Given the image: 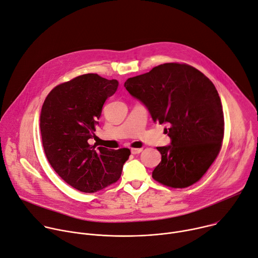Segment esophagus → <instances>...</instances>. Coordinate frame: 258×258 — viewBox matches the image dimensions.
Wrapping results in <instances>:
<instances>
[{
	"label": "esophagus",
	"mask_w": 258,
	"mask_h": 258,
	"mask_svg": "<svg viewBox=\"0 0 258 258\" xmlns=\"http://www.w3.org/2000/svg\"><path fill=\"white\" fill-rule=\"evenodd\" d=\"M141 152H142V149H131V154H133V155L140 154Z\"/></svg>",
	"instance_id": "1"
}]
</instances>
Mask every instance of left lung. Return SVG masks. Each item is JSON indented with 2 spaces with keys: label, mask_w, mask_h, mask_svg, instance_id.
<instances>
[{
  "label": "left lung",
  "mask_w": 258,
  "mask_h": 258,
  "mask_svg": "<svg viewBox=\"0 0 258 258\" xmlns=\"http://www.w3.org/2000/svg\"><path fill=\"white\" fill-rule=\"evenodd\" d=\"M124 87L146 105L155 123L167 124L170 146L159 147L160 164L153 178L174 188L201 178L221 149L224 119L213 83L197 69L164 63L129 78Z\"/></svg>",
  "instance_id": "left-lung-1"
}]
</instances>
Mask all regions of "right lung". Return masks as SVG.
Returning <instances> with one entry per match:
<instances>
[{"label":"right lung","instance_id":"add662e5","mask_svg":"<svg viewBox=\"0 0 258 258\" xmlns=\"http://www.w3.org/2000/svg\"><path fill=\"white\" fill-rule=\"evenodd\" d=\"M117 80L86 74L62 83L48 94L40 116L45 155L67 183L95 192L119 180L129 149L91 147L105 100L118 88Z\"/></svg>","mask_w":258,"mask_h":258}]
</instances>
